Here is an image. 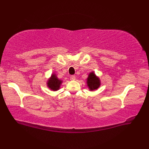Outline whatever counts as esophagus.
I'll return each instance as SVG.
<instances>
[{
    "instance_id": "1",
    "label": "esophagus",
    "mask_w": 149,
    "mask_h": 149,
    "mask_svg": "<svg viewBox=\"0 0 149 149\" xmlns=\"http://www.w3.org/2000/svg\"><path fill=\"white\" fill-rule=\"evenodd\" d=\"M70 79L72 80V81H74L75 79V75H71V76H70Z\"/></svg>"
}]
</instances>
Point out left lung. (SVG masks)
Returning a JSON list of instances; mask_svg holds the SVG:
<instances>
[{
  "instance_id": "obj_1",
  "label": "left lung",
  "mask_w": 149,
  "mask_h": 149,
  "mask_svg": "<svg viewBox=\"0 0 149 149\" xmlns=\"http://www.w3.org/2000/svg\"><path fill=\"white\" fill-rule=\"evenodd\" d=\"M87 86L90 91L97 90L100 86V79L94 74L93 72H91L88 75L87 78Z\"/></svg>"
}]
</instances>
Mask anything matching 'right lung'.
Here are the masks:
<instances>
[{"label": "right lung", "mask_w": 149, "mask_h": 149, "mask_svg": "<svg viewBox=\"0 0 149 149\" xmlns=\"http://www.w3.org/2000/svg\"><path fill=\"white\" fill-rule=\"evenodd\" d=\"M62 81L59 80L56 76L55 74H52L51 77L49 78V79L47 81V86L52 91H57L60 88V86L62 83Z\"/></svg>", "instance_id": "1"}]
</instances>
